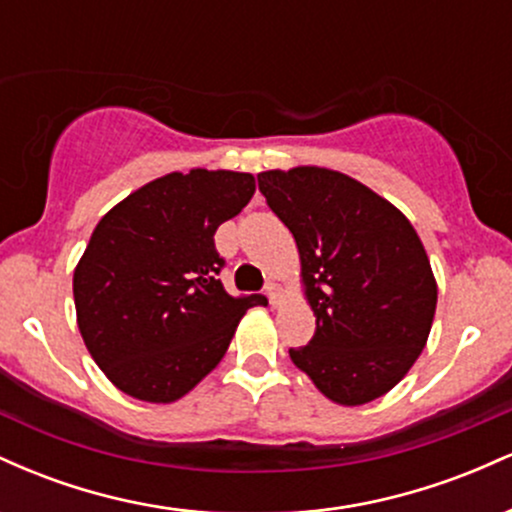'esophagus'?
Segmentation results:
<instances>
[{"label": "esophagus", "instance_id": "1", "mask_svg": "<svg viewBox=\"0 0 512 512\" xmlns=\"http://www.w3.org/2000/svg\"><path fill=\"white\" fill-rule=\"evenodd\" d=\"M267 298H269V303H272V305L279 303V286L269 284L267 286Z\"/></svg>", "mask_w": 512, "mask_h": 512}]
</instances>
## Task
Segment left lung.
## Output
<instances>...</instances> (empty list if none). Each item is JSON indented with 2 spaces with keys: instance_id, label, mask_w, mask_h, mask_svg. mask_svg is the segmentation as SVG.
<instances>
[{
  "instance_id": "1",
  "label": "left lung",
  "mask_w": 512,
  "mask_h": 512,
  "mask_svg": "<svg viewBox=\"0 0 512 512\" xmlns=\"http://www.w3.org/2000/svg\"><path fill=\"white\" fill-rule=\"evenodd\" d=\"M296 238L315 334L289 349L317 390L344 407L390 392L426 346L438 286L407 216L349 175L301 166L257 175Z\"/></svg>"
}]
</instances>
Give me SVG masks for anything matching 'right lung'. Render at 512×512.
Segmentation results:
<instances>
[{
  "label": "right lung",
  "instance_id": "add662e5",
  "mask_svg": "<svg viewBox=\"0 0 512 512\" xmlns=\"http://www.w3.org/2000/svg\"><path fill=\"white\" fill-rule=\"evenodd\" d=\"M255 195V178L195 168L146 182L98 221L74 269L79 332L125 395L168 404L216 368L240 317L214 233Z\"/></svg>",
  "mask_w": 512,
  "mask_h": 512
}]
</instances>
